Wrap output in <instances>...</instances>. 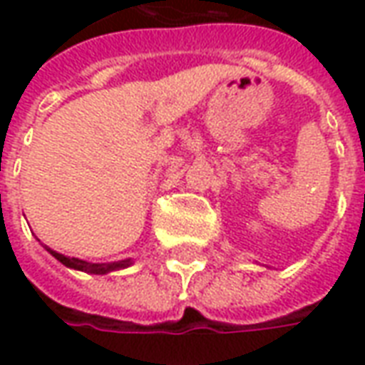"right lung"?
<instances>
[{"mask_svg": "<svg viewBox=\"0 0 365 365\" xmlns=\"http://www.w3.org/2000/svg\"><path fill=\"white\" fill-rule=\"evenodd\" d=\"M44 250L48 254H52L60 264H64L66 268L76 269V272H83V274H93V275H105L111 274V272H117V269H125L128 266H133V258H125V260L119 262H107V264H93V262L80 260V258H70V256H64V254L56 252V250H51L48 246H44Z\"/></svg>", "mask_w": 365, "mask_h": 365, "instance_id": "obj_1", "label": "right lung"}]
</instances>
